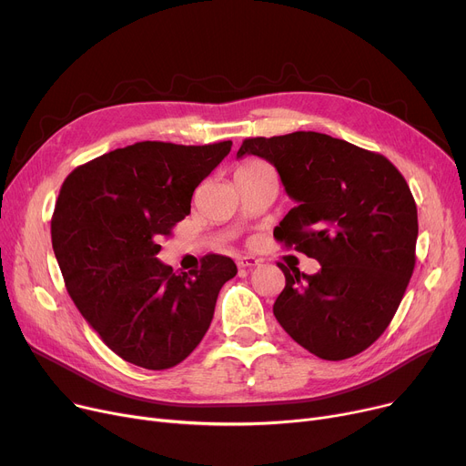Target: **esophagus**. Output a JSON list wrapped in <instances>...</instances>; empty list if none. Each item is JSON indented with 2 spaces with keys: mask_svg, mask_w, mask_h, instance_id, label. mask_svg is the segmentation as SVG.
Listing matches in <instances>:
<instances>
[{
  "mask_svg": "<svg viewBox=\"0 0 466 466\" xmlns=\"http://www.w3.org/2000/svg\"><path fill=\"white\" fill-rule=\"evenodd\" d=\"M260 264V260L258 258H255V257H239L238 258V266L239 268H255V266H258Z\"/></svg>",
  "mask_w": 466,
  "mask_h": 466,
  "instance_id": "obj_1",
  "label": "esophagus"
}]
</instances>
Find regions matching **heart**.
Masks as SVG:
<instances>
[{"label":"heart","mask_w":466,"mask_h":466,"mask_svg":"<svg viewBox=\"0 0 466 466\" xmlns=\"http://www.w3.org/2000/svg\"><path fill=\"white\" fill-rule=\"evenodd\" d=\"M258 167H264V164H262L260 160H253V158H249V160L241 162V164L238 166L236 174H246V171H253V169H258Z\"/></svg>","instance_id":"1"}]
</instances>
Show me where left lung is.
Instances as JSON below:
<instances>
[{"label": "left lung", "mask_w": 466, "mask_h": 466, "mask_svg": "<svg viewBox=\"0 0 466 466\" xmlns=\"http://www.w3.org/2000/svg\"><path fill=\"white\" fill-rule=\"evenodd\" d=\"M276 166L297 206L276 227L287 248L321 270H287L274 315L285 332L325 360L359 355L389 327L415 266L418 208L383 155L319 132L249 137L238 158Z\"/></svg>", "instance_id": "1"}]
</instances>
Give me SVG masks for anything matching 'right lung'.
<instances>
[{
    "mask_svg": "<svg viewBox=\"0 0 466 466\" xmlns=\"http://www.w3.org/2000/svg\"><path fill=\"white\" fill-rule=\"evenodd\" d=\"M230 147L139 141L76 167L60 188L51 234L69 297L104 344L141 369L185 360L238 274L223 255H206L188 274L157 258Z\"/></svg>",
    "mask_w": 466,
    "mask_h": 466,
    "instance_id": "add662e5",
    "label": "right lung"
}]
</instances>
